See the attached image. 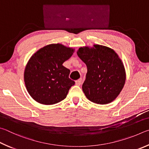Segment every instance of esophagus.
Wrapping results in <instances>:
<instances>
[{"mask_svg":"<svg viewBox=\"0 0 149 149\" xmlns=\"http://www.w3.org/2000/svg\"><path fill=\"white\" fill-rule=\"evenodd\" d=\"M81 83H82V79L77 80V81L75 82V84H76V85H77V86H80V84H81Z\"/></svg>","mask_w":149,"mask_h":149,"instance_id":"obj_1","label":"esophagus"}]
</instances>
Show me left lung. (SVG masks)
<instances>
[{
	"instance_id": "left-lung-1",
	"label": "left lung",
	"mask_w": 149,
	"mask_h": 149,
	"mask_svg": "<svg viewBox=\"0 0 149 149\" xmlns=\"http://www.w3.org/2000/svg\"><path fill=\"white\" fill-rule=\"evenodd\" d=\"M77 55L87 66L82 84L85 95L93 103L105 105L118 97L126 82L122 60L113 49L99 44L81 47Z\"/></svg>"
}]
</instances>
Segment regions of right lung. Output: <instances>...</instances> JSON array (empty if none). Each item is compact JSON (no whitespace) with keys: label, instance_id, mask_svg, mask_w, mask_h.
<instances>
[{"label":"right lung","instance_id":"1","mask_svg":"<svg viewBox=\"0 0 149 149\" xmlns=\"http://www.w3.org/2000/svg\"><path fill=\"white\" fill-rule=\"evenodd\" d=\"M74 51L61 44H52L31 57L25 69L24 81L28 93L36 102L54 105L67 97L75 82L69 78L70 70L63 63Z\"/></svg>","mask_w":149,"mask_h":149}]
</instances>
